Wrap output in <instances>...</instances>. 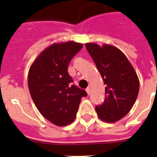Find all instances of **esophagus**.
Masks as SVG:
<instances>
[{
  "mask_svg": "<svg viewBox=\"0 0 157 157\" xmlns=\"http://www.w3.org/2000/svg\"><path fill=\"white\" fill-rule=\"evenodd\" d=\"M86 93H87L88 94H90V87L86 88Z\"/></svg>",
  "mask_w": 157,
  "mask_h": 157,
  "instance_id": "esophagus-1",
  "label": "esophagus"
}]
</instances>
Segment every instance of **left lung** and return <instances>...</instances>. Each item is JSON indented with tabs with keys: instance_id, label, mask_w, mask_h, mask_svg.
<instances>
[{
	"instance_id": "1",
	"label": "left lung",
	"mask_w": 157,
	"mask_h": 157,
	"mask_svg": "<svg viewBox=\"0 0 157 157\" xmlns=\"http://www.w3.org/2000/svg\"><path fill=\"white\" fill-rule=\"evenodd\" d=\"M85 45L105 85V101L96 105V112L103 121L116 122L130 111L136 101L140 87L137 75L125 55L116 47H101L94 43Z\"/></svg>"
}]
</instances>
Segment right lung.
<instances>
[{
	"instance_id": "add662e5",
	"label": "right lung",
	"mask_w": 157,
	"mask_h": 157,
	"mask_svg": "<svg viewBox=\"0 0 157 157\" xmlns=\"http://www.w3.org/2000/svg\"><path fill=\"white\" fill-rule=\"evenodd\" d=\"M83 45L74 41L56 43L43 51L29 71V89L35 105L47 120L57 126L73 122L82 97L87 94L72 85L67 69Z\"/></svg>"
}]
</instances>
